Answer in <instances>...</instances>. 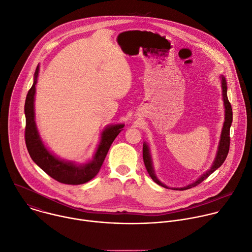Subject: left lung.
<instances>
[{
  "label": "left lung",
  "mask_w": 252,
  "mask_h": 252,
  "mask_svg": "<svg viewBox=\"0 0 252 252\" xmlns=\"http://www.w3.org/2000/svg\"><path fill=\"white\" fill-rule=\"evenodd\" d=\"M221 88H222V99H223V104H224V108H225V114H224V122H223V127L221 130V134H220V144L218 147V152L216 155V159L211 167V169L209 171H207L205 174H203L200 176L195 182L188 185L187 187H183V188H169L167 187L165 184H163L162 182H160L158 180V178L155 175V171L153 168V162H152V158H151L150 155V149L149 146L146 144V142H144L143 144V160H144V164L145 167L147 169L148 174L150 175V177L152 178V180L157 183L158 185L166 188V189H176V190H185L188 189H190L192 187L197 186L198 184L202 183L203 181H205L210 175H212L217 169H219L223 162L225 161L228 151H229V143H230V137H229V129L232 123V108L231 105L228 101L227 98V84H226V80L224 78L223 75H221Z\"/></svg>",
  "instance_id": "1"
}]
</instances>
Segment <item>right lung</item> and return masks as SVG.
<instances>
[{"instance_id": "obj_1", "label": "right lung", "mask_w": 252, "mask_h": 252, "mask_svg": "<svg viewBox=\"0 0 252 252\" xmlns=\"http://www.w3.org/2000/svg\"><path fill=\"white\" fill-rule=\"evenodd\" d=\"M39 67L36 66L32 86L29 90L25 103L26 115V130L25 139L27 149L32 161L49 177L56 181L66 185H81L93 179L101 168L108 150L117 137L123 130L124 124H115L107 126L101 133L99 145L92 160L82 165H76L72 162H67L56 157L43 145L34 120V94L35 84L37 81Z\"/></svg>"}]
</instances>
